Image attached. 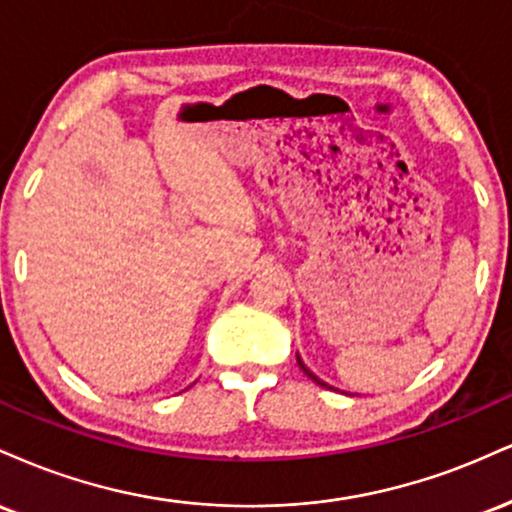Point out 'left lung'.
<instances>
[{
    "label": "left lung",
    "instance_id": "left-lung-1",
    "mask_svg": "<svg viewBox=\"0 0 512 512\" xmlns=\"http://www.w3.org/2000/svg\"><path fill=\"white\" fill-rule=\"evenodd\" d=\"M297 364H299V369H302V371H304V374L311 378V381H314V383H318V386H323V388H330L326 381H321V378H318V376L314 374V371H311V369H309V366H306V364L302 362V357H299V354H297Z\"/></svg>",
    "mask_w": 512,
    "mask_h": 512
}]
</instances>
